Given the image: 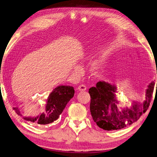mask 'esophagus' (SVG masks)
<instances>
[{
    "label": "esophagus",
    "instance_id": "1",
    "mask_svg": "<svg viewBox=\"0 0 157 157\" xmlns=\"http://www.w3.org/2000/svg\"><path fill=\"white\" fill-rule=\"evenodd\" d=\"M78 90H80V91H84V90H86V86L85 85H81L78 86Z\"/></svg>",
    "mask_w": 157,
    "mask_h": 157
}]
</instances>
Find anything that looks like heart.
<instances>
[{"label": "heart", "instance_id": "b5f03b06", "mask_svg": "<svg viewBox=\"0 0 157 157\" xmlns=\"http://www.w3.org/2000/svg\"><path fill=\"white\" fill-rule=\"evenodd\" d=\"M99 67H100V62L95 61L91 64V67H90V71H91L95 73L99 71Z\"/></svg>", "mask_w": 157, "mask_h": 157}]
</instances>
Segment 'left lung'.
<instances>
[{"mask_svg":"<svg viewBox=\"0 0 157 157\" xmlns=\"http://www.w3.org/2000/svg\"><path fill=\"white\" fill-rule=\"evenodd\" d=\"M155 82H151L146 90L143 103L134 101L130 107L118 108L116 99L117 87L105 81H99L90 88V111L94 121L99 128L111 131L122 129L136 121L149 107L154 90Z\"/></svg>","mask_w":157,"mask_h":157,"instance_id":"left-lung-1","label":"left lung"}]
</instances>
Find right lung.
<instances>
[{"label":"right lung","instance_id":"1","mask_svg":"<svg viewBox=\"0 0 157 157\" xmlns=\"http://www.w3.org/2000/svg\"><path fill=\"white\" fill-rule=\"evenodd\" d=\"M75 95L72 86L60 85L56 87L48 96L46 103L45 111L36 117H25L19 107H13L15 112L23 120L40 125H46L57 120L62 113L67 104Z\"/></svg>","mask_w":157,"mask_h":157}]
</instances>
